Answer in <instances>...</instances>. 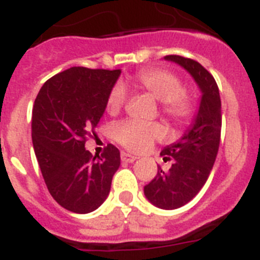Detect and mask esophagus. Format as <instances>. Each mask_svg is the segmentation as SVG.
Wrapping results in <instances>:
<instances>
[{"label":"esophagus","mask_w":260,"mask_h":260,"mask_svg":"<svg viewBox=\"0 0 260 260\" xmlns=\"http://www.w3.org/2000/svg\"><path fill=\"white\" fill-rule=\"evenodd\" d=\"M121 158H122V161L125 162H134L137 160V156H133L127 152H122L121 153Z\"/></svg>","instance_id":"34e87169"}]
</instances>
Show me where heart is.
<instances>
[{
	"label": "heart",
	"instance_id": "b5f03b06",
	"mask_svg": "<svg viewBox=\"0 0 260 260\" xmlns=\"http://www.w3.org/2000/svg\"><path fill=\"white\" fill-rule=\"evenodd\" d=\"M133 83L142 92L150 95L156 102L161 103L164 114L178 125H183L191 118L194 107L190 99L183 92L181 80L171 71L162 69H147L139 71ZM126 92L122 86H116L109 93L107 109L109 113H117L123 103ZM164 130L157 123H142L126 121L114 130V137L125 148L133 152H142L151 146L155 139L162 137Z\"/></svg>",
	"mask_w": 260,
	"mask_h": 260
}]
</instances>
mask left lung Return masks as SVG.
I'll return each instance as SVG.
<instances>
[{"mask_svg": "<svg viewBox=\"0 0 260 260\" xmlns=\"http://www.w3.org/2000/svg\"><path fill=\"white\" fill-rule=\"evenodd\" d=\"M185 69L201 91V102L191 125L174 143L160 152L172 167L157 174L144 186L150 203L161 210H176L189 203L201 191L210 176L219 151L221 133V100L212 75L199 62L181 56H165Z\"/></svg>", "mask_w": 260, "mask_h": 260, "instance_id": "left-lung-1", "label": "left lung"}]
</instances>
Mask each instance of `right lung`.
<instances>
[{"label": "right lung", "mask_w": 260, "mask_h": 260, "mask_svg": "<svg viewBox=\"0 0 260 260\" xmlns=\"http://www.w3.org/2000/svg\"><path fill=\"white\" fill-rule=\"evenodd\" d=\"M121 70L70 68L48 79L32 109V143L50 195L65 210L89 213L108 198L118 148L92 157L84 143L107 108Z\"/></svg>", "instance_id": "add662e5"}]
</instances>
